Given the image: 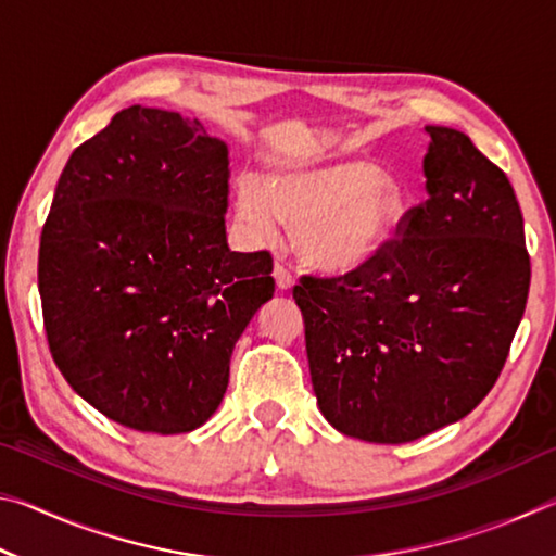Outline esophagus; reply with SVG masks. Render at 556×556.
I'll list each match as a JSON object with an SVG mask.
<instances>
[{
	"mask_svg": "<svg viewBox=\"0 0 556 556\" xmlns=\"http://www.w3.org/2000/svg\"><path fill=\"white\" fill-rule=\"evenodd\" d=\"M271 275H275L277 287H279L281 291H287V289L294 287V275H291L285 262H275V271H271Z\"/></svg>",
	"mask_w": 556,
	"mask_h": 556,
	"instance_id": "34e87169",
	"label": "esophagus"
}]
</instances>
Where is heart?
Returning a JSON list of instances; mask_svg holds the SVG:
<instances>
[{
    "label": "heart",
    "instance_id": "heart-1",
    "mask_svg": "<svg viewBox=\"0 0 556 556\" xmlns=\"http://www.w3.org/2000/svg\"><path fill=\"white\" fill-rule=\"evenodd\" d=\"M235 218L255 240L294 225L296 250L316 269L345 275L378 260L407 220L400 181L368 159L291 164L235 184Z\"/></svg>",
    "mask_w": 556,
    "mask_h": 556
}]
</instances>
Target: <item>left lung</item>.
I'll list each match as a JSON object with an SVG mask.
<instances>
[{
    "mask_svg": "<svg viewBox=\"0 0 556 556\" xmlns=\"http://www.w3.org/2000/svg\"><path fill=\"white\" fill-rule=\"evenodd\" d=\"M427 201L345 277H301L318 409L345 437L404 444L464 419L501 375L530 291L507 176L464 131L427 125Z\"/></svg>",
    "mask_w": 556,
    "mask_h": 556,
    "instance_id": "1",
    "label": "left lung"
}]
</instances>
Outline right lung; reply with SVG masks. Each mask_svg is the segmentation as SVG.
Wrapping results in <instances>:
<instances>
[{"instance_id": "add662e5", "label": "right lung", "mask_w": 556, "mask_h": 556, "mask_svg": "<svg viewBox=\"0 0 556 556\" xmlns=\"http://www.w3.org/2000/svg\"><path fill=\"white\" fill-rule=\"evenodd\" d=\"M228 147L131 105L71 154L39 248L43 326L83 400L137 431L213 417L230 355L275 294L269 252H230Z\"/></svg>"}]
</instances>
